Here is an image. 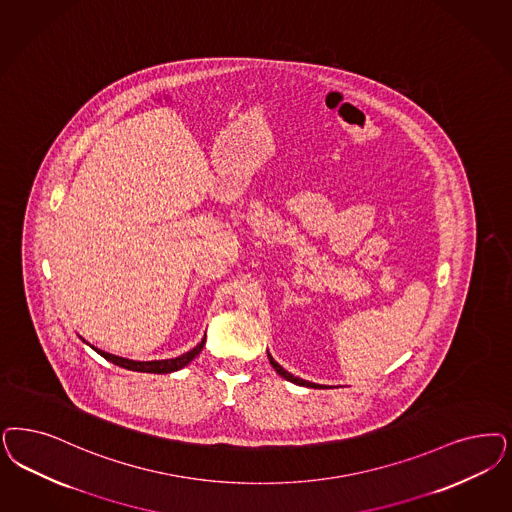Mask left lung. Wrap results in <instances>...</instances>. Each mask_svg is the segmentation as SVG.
Returning a JSON list of instances; mask_svg holds the SVG:
<instances>
[{
    "label": "left lung",
    "instance_id": "1",
    "mask_svg": "<svg viewBox=\"0 0 512 512\" xmlns=\"http://www.w3.org/2000/svg\"><path fill=\"white\" fill-rule=\"evenodd\" d=\"M268 359H270V365L274 367V371L278 372L280 376H283L285 380H289V382H293V384H297V386H306V388H323V386H319V384H312V382H306V380H302V378H297V376H293L291 372L285 371L282 365H278L274 359H272V355L268 353Z\"/></svg>",
    "mask_w": 512,
    "mask_h": 512
}]
</instances>
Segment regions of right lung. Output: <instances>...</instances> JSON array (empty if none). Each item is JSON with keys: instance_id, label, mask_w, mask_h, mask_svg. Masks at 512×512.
I'll return each mask as SVG.
<instances>
[{"instance_id": "1", "label": "right lung", "mask_w": 512, "mask_h": 512, "mask_svg": "<svg viewBox=\"0 0 512 512\" xmlns=\"http://www.w3.org/2000/svg\"><path fill=\"white\" fill-rule=\"evenodd\" d=\"M204 344H206V336L202 338V342H200L198 346H194L191 352L183 353V355L174 357V359H159V361H132V359L119 357V355H113V353L102 352V350H98V348H94V346H92V350H96L104 359L111 361L113 365H119V367L128 369V371L168 374V372H176L179 371V369H183L185 365H189L194 357L202 352Z\"/></svg>"}]
</instances>
